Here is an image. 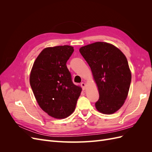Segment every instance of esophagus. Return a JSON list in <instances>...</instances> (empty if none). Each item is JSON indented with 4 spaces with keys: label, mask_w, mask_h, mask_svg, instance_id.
I'll list each match as a JSON object with an SVG mask.
<instances>
[{
    "label": "esophagus",
    "mask_w": 152,
    "mask_h": 152,
    "mask_svg": "<svg viewBox=\"0 0 152 152\" xmlns=\"http://www.w3.org/2000/svg\"><path fill=\"white\" fill-rule=\"evenodd\" d=\"M80 86H81V87H82V88L83 89V90H85V89H86V84L85 83V82H82V83L80 84Z\"/></svg>",
    "instance_id": "obj_1"
}]
</instances>
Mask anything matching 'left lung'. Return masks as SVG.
<instances>
[{"label": "left lung", "instance_id": "left-lung-1", "mask_svg": "<svg viewBox=\"0 0 152 152\" xmlns=\"http://www.w3.org/2000/svg\"><path fill=\"white\" fill-rule=\"evenodd\" d=\"M89 65L98 87L99 98L96 110L110 115L120 109L127 97L131 82V72L127 59L113 44L96 42L79 49Z\"/></svg>", "mask_w": 152, "mask_h": 152}]
</instances>
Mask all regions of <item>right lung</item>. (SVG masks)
<instances>
[{
  "label": "right lung",
  "instance_id": "right-lung-1",
  "mask_svg": "<svg viewBox=\"0 0 152 152\" xmlns=\"http://www.w3.org/2000/svg\"><path fill=\"white\" fill-rule=\"evenodd\" d=\"M70 45L44 49L34 63L30 84L40 108L49 116L61 119L74 112L82 88L72 81L66 65L72 54Z\"/></svg>",
  "mask_w": 152,
  "mask_h": 152
}]
</instances>
